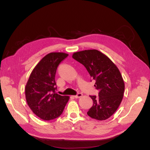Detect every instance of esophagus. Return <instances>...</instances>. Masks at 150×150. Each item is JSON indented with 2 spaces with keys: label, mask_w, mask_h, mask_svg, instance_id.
Masks as SVG:
<instances>
[{
  "label": "esophagus",
  "mask_w": 150,
  "mask_h": 150,
  "mask_svg": "<svg viewBox=\"0 0 150 150\" xmlns=\"http://www.w3.org/2000/svg\"><path fill=\"white\" fill-rule=\"evenodd\" d=\"M82 96V94L81 93H78L77 95H75V96H74V97H75V98H79L81 97Z\"/></svg>",
  "instance_id": "1"
}]
</instances>
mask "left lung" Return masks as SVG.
<instances>
[{
    "mask_svg": "<svg viewBox=\"0 0 150 150\" xmlns=\"http://www.w3.org/2000/svg\"><path fill=\"white\" fill-rule=\"evenodd\" d=\"M72 57L84 66L95 81L94 86L99 90L97 97L90 96L93 104L87 114L96 120L108 119L117 111L124 96L125 86L119 69L109 57L97 50L75 52Z\"/></svg>",
    "mask_w": 150,
    "mask_h": 150,
    "instance_id": "1",
    "label": "left lung"
}]
</instances>
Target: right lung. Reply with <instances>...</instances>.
<instances>
[{
	"instance_id": "add662e5",
	"label": "right lung",
	"mask_w": 150,
	"mask_h": 150,
	"mask_svg": "<svg viewBox=\"0 0 150 150\" xmlns=\"http://www.w3.org/2000/svg\"><path fill=\"white\" fill-rule=\"evenodd\" d=\"M68 54L50 53L40 60L31 73L25 88L28 105L37 117L44 120L59 117L69 100V96L55 93L57 68Z\"/></svg>"
}]
</instances>
